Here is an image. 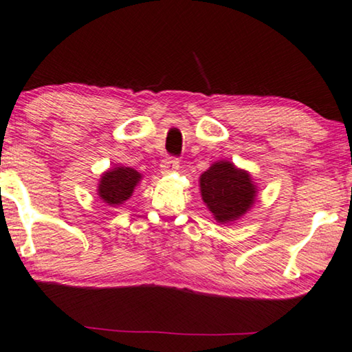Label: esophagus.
<instances>
[{
	"instance_id": "obj_1",
	"label": "esophagus",
	"mask_w": 352,
	"mask_h": 352,
	"mask_svg": "<svg viewBox=\"0 0 352 352\" xmlns=\"http://www.w3.org/2000/svg\"><path fill=\"white\" fill-rule=\"evenodd\" d=\"M178 167H180V161L177 158H166L164 161L161 162V174H170V172L177 170Z\"/></svg>"
}]
</instances>
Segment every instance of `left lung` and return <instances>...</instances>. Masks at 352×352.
<instances>
[{"label":"left lung","instance_id":"obj_1","mask_svg":"<svg viewBox=\"0 0 352 352\" xmlns=\"http://www.w3.org/2000/svg\"><path fill=\"white\" fill-rule=\"evenodd\" d=\"M204 202L218 223L226 224L248 212L256 197L251 175L229 161L214 162L199 178Z\"/></svg>","mask_w":352,"mask_h":352}]
</instances>
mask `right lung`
Masks as SVG:
<instances>
[{
  "label": "right lung",
  "instance_id": "right-lung-1",
  "mask_svg": "<svg viewBox=\"0 0 352 352\" xmlns=\"http://www.w3.org/2000/svg\"><path fill=\"white\" fill-rule=\"evenodd\" d=\"M142 175L131 167H113L104 172L98 186V196L107 206H120L133 196L134 188L138 186Z\"/></svg>",
  "mask_w": 352,
  "mask_h": 352
}]
</instances>
